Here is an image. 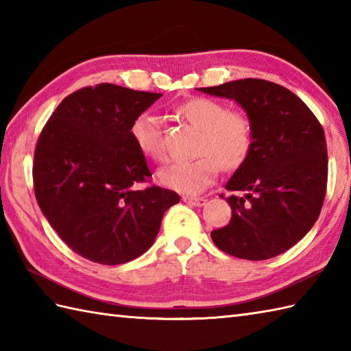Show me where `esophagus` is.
I'll return each mask as SVG.
<instances>
[{
    "instance_id": "34e87169",
    "label": "esophagus",
    "mask_w": 351,
    "mask_h": 351,
    "mask_svg": "<svg viewBox=\"0 0 351 351\" xmlns=\"http://www.w3.org/2000/svg\"><path fill=\"white\" fill-rule=\"evenodd\" d=\"M182 200L191 206H204L206 204L205 197H184Z\"/></svg>"
}]
</instances>
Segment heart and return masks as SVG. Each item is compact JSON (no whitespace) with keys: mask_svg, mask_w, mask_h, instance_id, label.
<instances>
[{"mask_svg":"<svg viewBox=\"0 0 351 351\" xmlns=\"http://www.w3.org/2000/svg\"><path fill=\"white\" fill-rule=\"evenodd\" d=\"M187 121L202 131L199 154L193 161H178L158 173L160 182L184 195H197L214 182L220 166L240 167L252 147V125L241 111L228 110L211 98H193L178 108ZM130 134L138 151L152 160H162L164 151L160 117L145 111L134 119Z\"/></svg>","mask_w":351,"mask_h":351,"instance_id":"heart-1","label":"heart"}]
</instances>
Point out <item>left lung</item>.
Listing matches in <instances>:
<instances>
[{"mask_svg":"<svg viewBox=\"0 0 351 351\" xmlns=\"http://www.w3.org/2000/svg\"><path fill=\"white\" fill-rule=\"evenodd\" d=\"M235 101L252 125V147L226 190L232 219L213 230L214 244L235 258L280 255L317 221L327 185L323 126L299 96L265 80L245 78L197 88ZM223 197V195H221Z\"/></svg>","mask_w":351,"mask_h":351,"instance_id":"1","label":"left lung"}]
</instances>
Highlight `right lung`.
Masks as SVG:
<instances>
[{"instance_id": "right-lung-1", "label": "right lung", "mask_w": 351, "mask_h": 351, "mask_svg": "<svg viewBox=\"0 0 351 351\" xmlns=\"http://www.w3.org/2000/svg\"><path fill=\"white\" fill-rule=\"evenodd\" d=\"M161 96L107 83L84 87L60 102L37 140V204L58 237L92 263L117 265L143 255L164 213L180 202L155 185L132 189L152 175L130 126Z\"/></svg>"}]
</instances>
